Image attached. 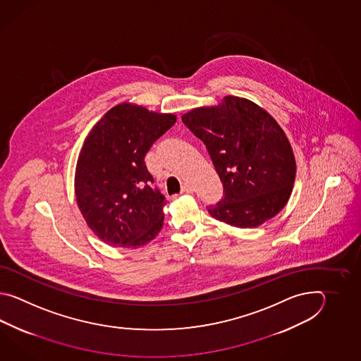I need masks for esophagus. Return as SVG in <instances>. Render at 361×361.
Masks as SVG:
<instances>
[{
    "label": "esophagus",
    "mask_w": 361,
    "mask_h": 361,
    "mask_svg": "<svg viewBox=\"0 0 361 361\" xmlns=\"http://www.w3.org/2000/svg\"><path fill=\"white\" fill-rule=\"evenodd\" d=\"M182 192H185V193H192V192H193V187H192L191 184H183V187H182Z\"/></svg>",
    "instance_id": "1"
}]
</instances>
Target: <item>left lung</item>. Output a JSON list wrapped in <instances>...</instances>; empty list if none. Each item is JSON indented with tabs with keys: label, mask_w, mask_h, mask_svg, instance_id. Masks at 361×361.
<instances>
[{
	"label": "left lung",
	"mask_w": 361,
	"mask_h": 361,
	"mask_svg": "<svg viewBox=\"0 0 361 361\" xmlns=\"http://www.w3.org/2000/svg\"><path fill=\"white\" fill-rule=\"evenodd\" d=\"M184 125L207 146L223 184L210 215L238 228H252L285 207L295 178V160L274 117L250 100L226 97L215 107L192 109Z\"/></svg>",
	"instance_id": "8db88e82"
}]
</instances>
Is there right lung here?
Segmentation results:
<instances>
[{
    "label": "right lung",
    "instance_id": "obj_1",
    "mask_svg": "<svg viewBox=\"0 0 361 361\" xmlns=\"http://www.w3.org/2000/svg\"><path fill=\"white\" fill-rule=\"evenodd\" d=\"M174 115L123 103L85 139L75 191L87 226L108 245H146L161 231L165 196L145 162L148 149L176 123Z\"/></svg>",
    "mask_w": 361,
    "mask_h": 361
}]
</instances>
